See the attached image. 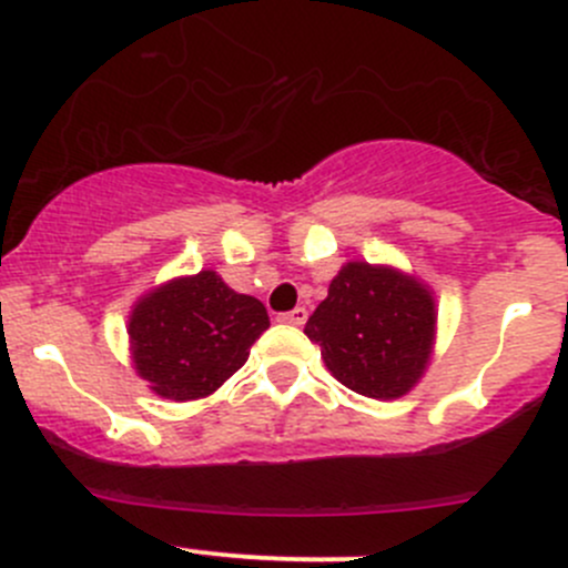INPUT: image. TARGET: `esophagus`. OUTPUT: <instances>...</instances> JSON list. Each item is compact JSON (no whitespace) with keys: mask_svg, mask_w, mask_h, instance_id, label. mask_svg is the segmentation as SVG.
<instances>
[{"mask_svg":"<svg viewBox=\"0 0 568 568\" xmlns=\"http://www.w3.org/2000/svg\"><path fill=\"white\" fill-rule=\"evenodd\" d=\"M280 321H285V324L302 326V324H305V321H307V311H305V307H296V311L283 313V316H280Z\"/></svg>","mask_w":568,"mask_h":568,"instance_id":"34e87169","label":"esophagus"}]
</instances>
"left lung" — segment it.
I'll return each instance as SVG.
<instances>
[{
    "label": "left lung",
    "mask_w": 568,
    "mask_h": 568,
    "mask_svg": "<svg viewBox=\"0 0 568 568\" xmlns=\"http://www.w3.org/2000/svg\"><path fill=\"white\" fill-rule=\"evenodd\" d=\"M326 368L365 398H400L423 379L437 341L426 283L385 263L348 261L305 324Z\"/></svg>",
    "instance_id": "8db88e82"
}]
</instances>
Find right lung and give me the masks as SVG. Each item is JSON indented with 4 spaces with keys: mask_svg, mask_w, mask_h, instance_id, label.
<instances>
[{
    "mask_svg": "<svg viewBox=\"0 0 568 568\" xmlns=\"http://www.w3.org/2000/svg\"><path fill=\"white\" fill-rule=\"evenodd\" d=\"M268 329L255 296L236 294L211 268L173 277L136 300L129 316L131 363L153 393L197 400L216 393Z\"/></svg>",
    "mask_w": 568,
    "mask_h": 568,
    "instance_id": "add662e5",
    "label": "right lung"
}]
</instances>
